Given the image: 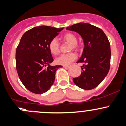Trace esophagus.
<instances>
[{"instance_id": "obj_1", "label": "esophagus", "mask_w": 126, "mask_h": 126, "mask_svg": "<svg viewBox=\"0 0 126 126\" xmlns=\"http://www.w3.org/2000/svg\"><path fill=\"white\" fill-rule=\"evenodd\" d=\"M63 68H66V69H68V68H70L69 66H65V65H63Z\"/></svg>"}]
</instances>
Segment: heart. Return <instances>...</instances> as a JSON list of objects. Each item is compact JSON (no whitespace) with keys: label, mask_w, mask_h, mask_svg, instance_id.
Returning a JSON list of instances; mask_svg holds the SVG:
<instances>
[{"label":"heart","mask_w":126,"mask_h":126,"mask_svg":"<svg viewBox=\"0 0 126 126\" xmlns=\"http://www.w3.org/2000/svg\"><path fill=\"white\" fill-rule=\"evenodd\" d=\"M63 39L65 42L70 43L71 49H77L78 48L77 37L73 33H70V32L65 33L63 36ZM48 49H49L50 53L53 55H57L59 54L60 46H59V43L56 38H53L49 42ZM76 58H77L76 54L73 53H68V54H61V56H59L55 59V62L57 64L67 66L73 63L75 60Z\"/></svg>","instance_id":"b5f03b06"}]
</instances>
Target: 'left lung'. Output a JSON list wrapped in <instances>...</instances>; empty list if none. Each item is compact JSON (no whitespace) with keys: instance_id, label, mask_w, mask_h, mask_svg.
I'll use <instances>...</instances> for the list:
<instances>
[{"instance_id":"8db88e82","label":"left lung","mask_w":126,"mask_h":126,"mask_svg":"<svg viewBox=\"0 0 126 126\" xmlns=\"http://www.w3.org/2000/svg\"><path fill=\"white\" fill-rule=\"evenodd\" d=\"M67 30L79 33L84 42L83 54L77 63H83L82 72L73 78L75 84L81 89L96 88L108 74L110 67L111 49L108 38L101 29L89 23L79 22Z\"/></svg>"}]
</instances>
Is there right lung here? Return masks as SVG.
<instances>
[{"label": "right lung", "instance_id": "1", "mask_svg": "<svg viewBox=\"0 0 126 126\" xmlns=\"http://www.w3.org/2000/svg\"><path fill=\"white\" fill-rule=\"evenodd\" d=\"M63 29L37 26L21 37L16 51V70L21 81L32 93L41 94L48 91L55 80L56 70L63 67L49 65L53 58L48 49L49 42Z\"/></svg>", "mask_w": 126, "mask_h": 126}]
</instances>
